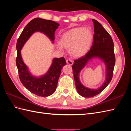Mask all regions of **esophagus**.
Wrapping results in <instances>:
<instances>
[{
  "instance_id": "1",
  "label": "esophagus",
  "mask_w": 131,
  "mask_h": 131,
  "mask_svg": "<svg viewBox=\"0 0 131 131\" xmlns=\"http://www.w3.org/2000/svg\"><path fill=\"white\" fill-rule=\"evenodd\" d=\"M66 62H67V64H69V65H72L73 63L72 59H70V58L67 59H66Z\"/></svg>"
}]
</instances>
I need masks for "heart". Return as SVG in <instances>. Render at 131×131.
I'll list each match as a JSON object with an SVG mask.
<instances>
[{
    "mask_svg": "<svg viewBox=\"0 0 131 131\" xmlns=\"http://www.w3.org/2000/svg\"><path fill=\"white\" fill-rule=\"evenodd\" d=\"M92 39L93 34L90 29L77 27L63 34L60 43L65 48L69 49L73 56L80 57L88 52Z\"/></svg>",
    "mask_w": 131,
    "mask_h": 131,
    "instance_id": "obj_1",
    "label": "heart"
}]
</instances>
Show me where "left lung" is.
Returning a JSON list of instances; mask_svg holds the SVG:
<instances>
[{"label": "left lung", "instance_id": "left-lung-1", "mask_svg": "<svg viewBox=\"0 0 131 131\" xmlns=\"http://www.w3.org/2000/svg\"><path fill=\"white\" fill-rule=\"evenodd\" d=\"M94 31L92 45L85 55L74 60L72 66L74 78L77 90L79 94L84 97H92L103 91L111 81L113 78L115 56L114 50V42L112 37L100 22L92 19ZM94 57H100L105 62L107 66V78L103 85L96 90L85 88L80 82L78 75L81 70L90 59Z\"/></svg>", "mask_w": 131, "mask_h": 131}]
</instances>
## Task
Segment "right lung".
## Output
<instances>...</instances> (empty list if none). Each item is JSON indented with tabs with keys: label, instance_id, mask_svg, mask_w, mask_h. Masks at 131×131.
<instances>
[{
	"label": "right lung",
	"instance_id": "right-lung-1",
	"mask_svg": "<svg viewBox=\"0 0 131 131\" xmlns=\"http://www.w3.org/2000/svg\"><path fill=\"white\" fill-rule=\"evenodd\" d=\"M59 25L58 23L51 20L40 18H34L25 27L17 41L16 64L19 79L28 90L39 96H49L56 91L61 70L67 64L65 58L63 57L54 58L48 72L41 77L35 78L30 75L23 63L21 56V50L26 41L35 31H39L43 33L54 41L55 31Z\"/></svg>",
	"mask_w": 131,
	"mask_h": 131
}]
</instances>
